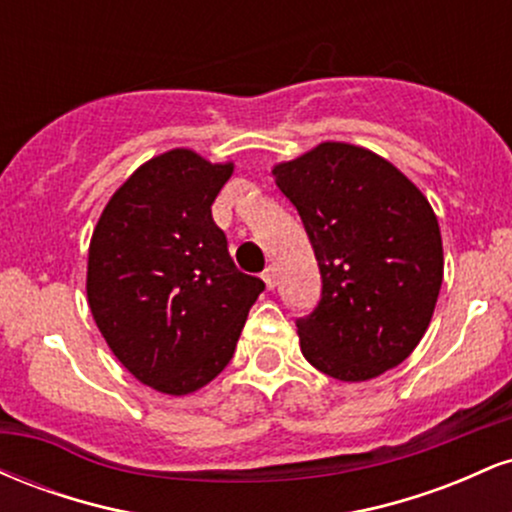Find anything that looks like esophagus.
<instances>
[{
  "instance_id": "esophagus-1",
  "label": "esophagus",
  "mask_w": 512,
  "mask_h": 512,
  "mask_svg": "<svg viewBox=\"0 0 512 512\" xmlns=\"http://www.w3.org/2000/svg\"><path fill=\"white\" fill-rule=\"evenodd\" d=\"M262 281H264V284H267V289L272 291L274 286H276V269H274V267L264 269V272H262Z\"/></svg>"
}]
</instances>
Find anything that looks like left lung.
I'll return each instance as SVG.
<instances>
[{
	"label": "left lung",
	"instance_id": "1",
	"mask_svg": "<svg viewBox=\"0 0 512 512\" xmlns=\"http://www.w3.org/2000/svg\"><path fill=\"white\" fill-rule=\"evenodd\" d=\"M315 250L322 298L296 322L317 370L363 383L421 342L443 284V240L428 199L363 146L317 144L272 170Z\"/></svg>",
	"mask_w": 512,
	"mask_h": 512
}]
</instances>
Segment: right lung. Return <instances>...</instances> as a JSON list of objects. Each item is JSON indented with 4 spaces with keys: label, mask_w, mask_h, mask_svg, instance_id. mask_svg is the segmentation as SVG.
Instances as JSON below:
<instances>
[{
    "label": "right lung",
    "mask_w": 512,
    "mask_h": 512,
    "mask_svg": "<svg viewBox=\"0 0 512 512\" xmlns=\"http://www.w3.org/2000/svg\"><path fill=\"white\" fill-rule=\"evenodd\" d=\"M231 175L233 163L166 151L129 175L93 228V320L117 361L163 395H190L228 366L264 291L233 264L211 219Z\"/></svg>",
    "instance_id": "add662e5"
}]
</instances>
